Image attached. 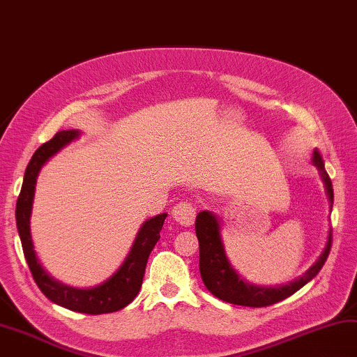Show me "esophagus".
Masks as SVG:
<instances>
[{
  "mask_svg": "<svg viewBox=\"0 0 357 357\" xmlns=\"http://www.w3.org/2000/svg\"><path fill=\"white\" fill-rule=\"evenodd\" d=\"M172 219L181 227H191L196 219V210L190 202H180L172 208Z\"/></svg>",
  "mask_w": 357,
  "mask_h": 357,
  "instance_id": "34e87169",
  "label": "esophagus"
}]
</instances>
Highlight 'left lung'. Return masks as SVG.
Listing matches in <instances>:
<instances>
[{
  "label": "left lung",
  "instance_id": "left-lung-1",
  "mask_svg": "<svg viewBox=\"0 0 357 357\" xmlns=\"http://www.w3.org/2000/svg\"><path fill=\"white\" fill-rule=\"evenodd\" d=\"M312 163L319 169L320 178L325 185V194L329 204V213L333 210L334 192L331 178L326 174L324 158L320 152L314 149L312 152ZM222 220L211 211H200L196 218V234L199 239L200 248V277L204 281L205 287L210 291L214 297L222 301L239 306H250V307H262L268 305H275L278 301L291 297L298 289L309 283L315 275L320 272L328 258L329 248H331V228L328 231L326 244L324 252L320 253L317 261L301 275V277L289 281L286 284L280 286H258L242 277V275L231 266L230 259L227 257L224 241H222Z\"/></svg>",
  "mask_w": 357,
  "mask_h": 357
}]
</instances>
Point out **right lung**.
<instances>
[{"label": "right lung", "instance_id": "1", "mask_svg": "<svg viewBox=\"0 0 357 357\" xmlns=\"http://www.w3.org/2000/svg\"><path fill=\"white\" fill-rule=\"evenodd\" d=\"M79 137L80 130H60L51 141L40 146L33 153L28 167H26L22 192H20L17 200V228L20 239H22L24 258L28 261L32 277L36 280L40 291L52 303L76 312L91 315L109 314L126 307L138 295L141 284H143L147 258H149L152 248L155 247L157 241L160 239L161 227H163L167 214L161 213L158 216H153L143 222L123 264L104 283L80 289L68 286L54 278L43 267L36 250H33L31 234L32 204L33 196H36V185L40 169L46 165V161H50L51 157L56 155L59 151H62L66 144H70L71 141L77 139Z\"/></svg>", "mask_w": 357, "mask_h": 357}]
</instances>
